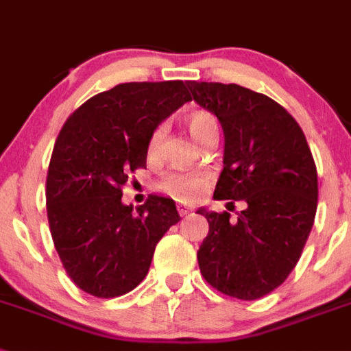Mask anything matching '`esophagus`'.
Returning <instances> with one entry per match:
<instances>
[{"label": "esophagus", "instance_id": "esophagus-1", "mask_svg": "<svg viewBox=\"0 0 351 351\" xmlns=\"http://www.w3.org/2000/svg\"><path fill=\"white\" fill-rule=\"evenodd\" d=\"M189 212H191L189 207H184V205H178V214H180V216H187Z\"/></svg>", "mask_w": 351, "mask_h": 351}]
</instances>
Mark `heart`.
I'll list each match as a JSON object with an SVG mask.
<instances>
[{
    "mask_svg": "<svg viewBox=\"0 0 351 351\" xmlns=\"http://www.w3.org/2000/svg\"><path fill=\"white\" fill-rule=\"evenodd\" d=\"M185 125H187V130H189V134L193 135L194 139L198 141V143H202L208 128L216 125V119H214L208 112H193V114H189L187 119H185ZM162 135H164V128L158 126L157 130L152 134V137H149V155H155V153L158 152ZM207 184L208 175L207 173H202V171H196V173L169 171V173H166V175L158 180V189H160L162 193H166L167 196H171L173 199H176V202L193 203L202 196V193L205 191Z\"/></svg>",
    "mask_w": 351,
    "mask_h": 351,
    "instance_id": "b5f03b06",
    "label": "heart"
}]
</instances>
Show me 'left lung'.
<instances>
[{
	"mask_svg": "<svg viewBox=\"0 0 351 351\" xmlns=\"http://www.w3.org/2000/svg\"><path fill=\"white\" fill-rule=\"evenodd\" d=\"M187 87L225 135L214 198L246 203L237 219L198 208L208 221L199 271L232 298H262L289 276L314 225L317 171L311 148L294 117L266 94L212 82Z\"/></svg>",
	"mask_w": 351,
	"mask_h": 351,
	"instance_id": "obj_1",
	"label": "left lung"
}]
</instances>
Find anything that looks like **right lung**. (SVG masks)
<instances>
[{
	"mask_svg": "<svg viewBox=\"0 0 351 351\" xmlns=\"http://www.w3.org/2000/svg\"><path fill=\"white\" fill-rule=\"evenodd\" d=\"M187 101L182 80L119 84L76 108L58 134L46 180L49 230L85 293L114 298L135 289L162 235L180 221L171 198L152 194L134 210L121 187L146 167L157 126Z\"/></svg>",
	"mask_w": 351,
	"mask_h": 351,
	"instance_id": "right-lung-1",
	"label": "right lung"
}]
</instances>
